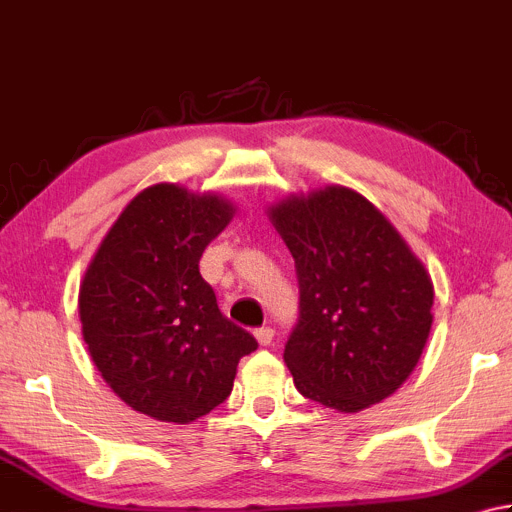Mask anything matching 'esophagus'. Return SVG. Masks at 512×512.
Returning <instances> with one entry per match:
<instances>
[{"label":"esophagus","mask_w":512,"mask_h":512,"mask_svg":"<svg viewBox=\"0 0 512 512\" xmlns=\"http://www.w3.org/2000/svg\"><path fill=\"white\" fill-rule=\"evenodd\" d=\"M273 337H275V330L270 326H262L255 330V339L259 342V346H268L270 342H273Z\"/></svg>","instance_id":"34e87169"}]
</instances>
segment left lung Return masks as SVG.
Listing matches in <instances>:
<instances>
[{
	"mask_svg": "<svg viewBox=\"0 0 512 512\" xmlns=\"http://www.w3.org/2000/svg\"><path fill=\"white\" fill-rule=\"evenodd\" d=\"M295 259L299 322L284 362L299 393L359 413L413 373L433 326L426 266L382 210L330 184L268 206Z\"/></svg>",
	"mask_w": 512,
	"mask_h": 512,
	"instance_id": "left-lung-1",
	"label": "left lung"
}]
</instances>
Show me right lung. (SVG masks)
Returning a JSON list of instances; mask_svg holds the SVG:
<instances>
[{"mask_svg":"<svg viewBox=\"0 0 512 512\" xmlns=\"http://www.w3.org/2000/svg\"><path fill=\"white\" fill-rule=\"evenodd\" d=\"M235 215L219 193L155 184L108 228L79 284L82 335L104 382L137 413L190 424L233 390L255 337L217 308L199 275Z\"/></svg>","mask_w":512,"mask_h":512,"instance_id":"1","label":"right lung"}]
</instances>
